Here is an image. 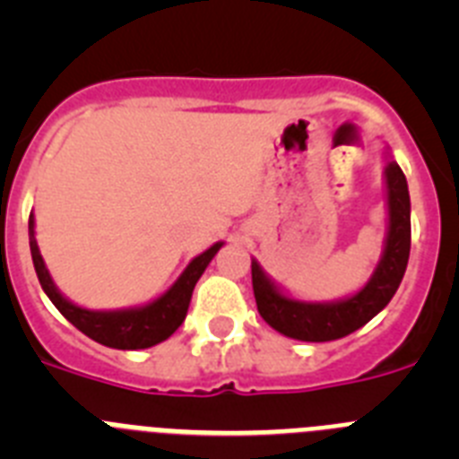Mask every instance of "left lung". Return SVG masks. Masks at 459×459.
I'll list each match as a JSON object with an SVG mask.
<instances>
[{
	"instance_id": "8db88e82",
	"label": "left lung",
	"mask_w": 459,
	"mask_h": 459,
	"mask_svg": "<svg viewBox=\"0 0 459 459\" xmlns=\"http://www.w3.org/2000/svg\"><path fill=\"white\" fill-rule=\"evenodd\" d=\"M386 237L375 271L359 291L333 301H303L287 294L253 259V291L257 310L271 328L301 342H331L354 333L379 315L397 291L411 248V202L403 169L384 152Z\"/></svg>"
}]
</instances>
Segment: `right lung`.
Listing matches in <instances>:
<instances>
[{
	"label": "right lung",
	"instance_id": "right-lung-1",
	"mask_svg": "<svg viewBox=\"0 0 459 459\" xmlns=\"http://www.w3.org/2000/svg\"><path fill=\"white\" fill-rule=\"evenodd\" d=\"M36 218L34 213L30 216V248L31 259H34V269L39 275V282L43 291L48 294L55 307L62 312L64 317L80 328L84 335H89L96 342L112 347V350H147L153 344L163 342L177 328L184 324L186 312H188L193 290L197 280L211 264V259L216 257L218 250L225 246L222 241L213 243L211 248L200 253L188 262L184 273L174 280V285L168 291L153 299L149 303L133 307H121V310H89V307L73 303L71 299L59 291L55 285L50 271L46 266V259L40 255L39 243H36Z\"/></svg>",
	"mask_w": 459,
	"mask_h": 459
}]
</instances>
